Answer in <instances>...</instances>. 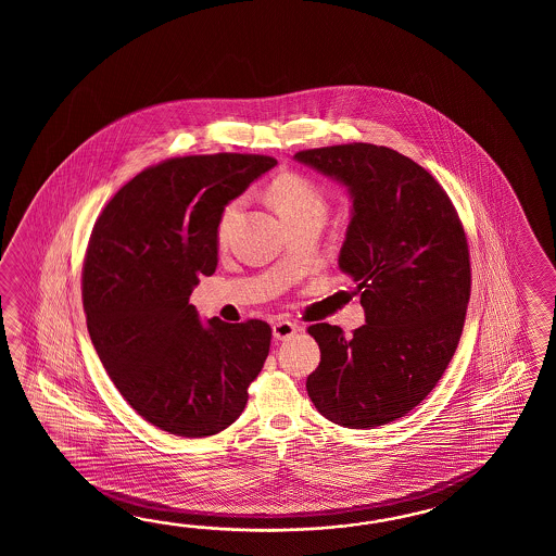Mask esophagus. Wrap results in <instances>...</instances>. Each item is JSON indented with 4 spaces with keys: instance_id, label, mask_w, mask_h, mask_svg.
I'll return each instance as SVG.
<instances>
[{
    "instance_id": "34e87169",
    "label": "esophagus",
    "mask_w": 556,
    "mask_h": 556,
    "mask_svg": "<svg viewBox=\"0 0 556 556\" xmlns=\"http://www.w3.org/2000/svg\"><path fill=\"white\" fill-rule=\"evenodd\" d=\"M298 326H295L294 321H288V319H278V321H274L273 324V336L276 340H288V338H292L298 333Z\"/></svg>"
}]
</instances>
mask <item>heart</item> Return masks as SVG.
I'll return each mask as SVG.
<instances>
[{
	"mask_svg": "<svg viewBox=\"0 0 556 556\" xmlns=\"http://www.w3.org/2000/svg\"><path fill=\"white\" fill-rule=\"evenodd\" d=\"M268 194H270L276 213L280 214L282 220L309 216V214L324 216L326 213V202H324L318 187L306 177H300L294 173L276 178L270 185ZM240 208H242V199L226 204L225 211L220 214V220H218V240L220 242H225L230 235V228L235 225Z\"/></svg>",
	"mask_w": 556,
	"mask_h": 556,
	"instance_id": "heart-1",
	"label": "heart"
}]
</instances>
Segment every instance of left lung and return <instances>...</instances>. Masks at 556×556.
<instances>
[{
  "label": "left lung",
  "mask_w": 556,
  "mask_h": 556,
  "mask_svg": "<svg viewBox=\"0 0 556 556\" xmlns=\"http://www.w3.org/2000/svg\"><path fill=\"white\" fill-rule=\"evenodd\" d=\"M294 159L350 194L338 266L366 312L354 336L307 328L321 352L307 395L338 426H386L426 400L457 350L471 295L462 220L438 180L388 147L336 144Z\"/></svg>",
  "instance_id": "obj_1"
}]
</instances>
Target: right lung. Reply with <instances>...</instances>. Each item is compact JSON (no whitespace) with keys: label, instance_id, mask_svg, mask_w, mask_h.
<instances>
[{"label":"right lung","instance_id":"right-lung-1","mask_svg":"<svg viewBox=\"0 0 556 556\" xmlns=\"http://www.w3.org/2000/svg\"><path fill=\"white\" fill-rule=\"evenodd\" d=\"M258 154L170 159L142 170L94 223L84 306L94 352L121 395L178 438L237 421L270 352L266 321H201L190 294L218 264V220L264 173Z\"/></svg>","mask_w":556,"mask_h":556}]
</instances>
